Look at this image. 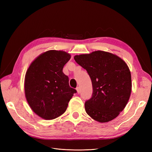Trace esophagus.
I'll return each instance as SVG.
<instances>
[{
  "mask_svg": "<svg viewBox=\"0 0 152 152\" xmlns=\"http://www.w3.org/2000/svg\"><path fill=\"white\" fill-rule=\"evenodd\" d=\"M76 90H77V93H78V94H79V93H80V87H77V88H76Z\"/></svg>",
  "mask_w": 152,
  "mask_h": 152,
  "instance_id": "esophagus-1",
  "label": "esophagus"
}]
</instances>
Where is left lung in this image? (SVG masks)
<instances>
[{
  "label": "left lung",
  "mask_w": 152,
  "mask_h": 152,
  "mask_svg": "<svg viewBox=\"0 0 152 152\" xmlns=\"http://www.w3.org/2000/svg\"><path fill=\"white\" fill-rule=\"evenodd\" d=\"M74 59L87 70L93 85V95L85 103L86 113L101 123L115 118L131 93V75L126 63L116 54L102 50L75 55Z\"/></svg>",
  "instance_id": "1"
}]
</instances>
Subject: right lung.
I'll use <instances>...</instances> for the list:
<instances>
[{
    "label": "right lung",
    "instance_id": "add662e5",
    "mask_svg": "<svg viewBox=\"0 0 152 152\" xmlns=\"http://www.w3.org/2000/svg\"><path fill=\"white\" fill-rule=\"evenodd\" d=\"M71 55L63 50H49L31 62L25 74V94L33 112L45 120L65 113L77 91L70 87L63 72Z\"/></svg>",
    "mask_w": 152,
    "mask_h": 152
}]
</instances>
